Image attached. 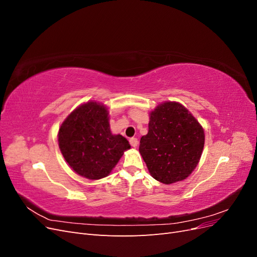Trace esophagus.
<instances>
[{
  "instance_id": "obj_1",
  "label": "esophagus",
  "mask_w": 257,
  "mask_h": 257,
  "mask_svg": "<svg viewBox=\"0 0 257 257\" xmlns=\"http://www.w3.org/2000/svg\"><path fill=\"white\" fill-rule=\"evenodd\" d=\"M130 144H131V146H132V147L136 148V147H137V145H138V139H137V138H135V137H132V138H130Z\"/></svg>"
}]
</instances>
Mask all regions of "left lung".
Segmentation results:
<instances>
[{
	"mask_svg": "<svg viewBox=\"0 0 257 257\" xmlns=\"http://www.w3.org/2000/svg\"><path fill=\"white\" fill-rule=\"evenodd\" d=\"M205 145L204 128L177 102L160 104L150 112L149 131L139 152L150 175L164 184L188 178L196 168Z\"/></svg>",
	"mask_w": 257,
	"mask_h": 257,
	"instance_id": "8db88e82",
	"label": "left lung"
}]
</instances>
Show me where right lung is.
I'll return each instance as SVG.
<instances>
[{
	"mask_svg": "<svg viewBox=\"0 0 257 257\" xmlns=\"http://www.w3.org/2000/svg\"><path fill=\"white\" fill-rule=\"evenodd\" d=\"M59 148L75 173L90 180L107 177L131 146L110 131L108 109L88 102L77 107L61 124Z\"/></svg>",
	"mask_w": 257,
	"mask_h": 257,
	"instance_id": "right-lung-1",
	"label": "right lung"
}]
</instances>
